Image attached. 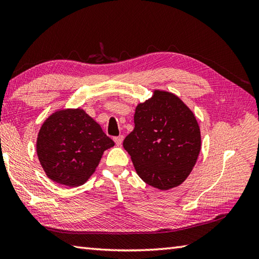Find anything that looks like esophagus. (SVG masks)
<instances>
[{
	"label": "esophagus",
	"mask_w": 259,
	"mask_h": 259,
	"mask_svg": "<svg viewBox=\"0 0 259 259\" xmlns=\"http://www.w3.org/2000/svg\"><path fill=\"white\" fill-rule=\"evenodd\" d=\"M113 140H114V142H115V145H117V146H121V144H122V141H123V136L115 137V138H114Z\"/></svg>",
	"instance_id": "esophagus-1"
}]
</instances>
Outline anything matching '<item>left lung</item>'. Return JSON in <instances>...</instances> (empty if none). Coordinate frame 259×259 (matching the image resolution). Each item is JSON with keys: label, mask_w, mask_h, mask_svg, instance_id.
Returning <instances> with one entry per match:
<instances>
[{"label": "left lung", "mask_w": 259, "mask_h": 259, "mask_svg": "<svg viewBox=\"0 0 259 259\" xmlns=\"http://www.w3.org/2000/svg\"><path fill=\"white\" fill-rule=\"evenodd\" d=\"M152 92L137 104L135 129L123 148L146 184L168 190L183 184L194 169L201 149L200 128L194 112L175 93Z\"/></svg>", "instance_id": "8db88e82"}]
</instances>
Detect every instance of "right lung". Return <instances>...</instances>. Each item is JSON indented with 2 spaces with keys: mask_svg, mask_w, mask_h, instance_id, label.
Instances as JSON below:
<instances>
[{
  "mask_svg": "<svg viewBox=\"0 0 259 259\" xmlns=\"http://www.w3.org/2000/svg\"><path fill=\"white\" fill-rule=\"evenodd\" d=\"M114 142L83 109H58L42 123L36 138V155L53 183L78 187L87 183L103 152Z\"/></svg>",
  "mask_w": 259,
  "mask_h": 259,
  "instance_id": "right-lung-1",
  "label": "right lung"
}]
</instances>
